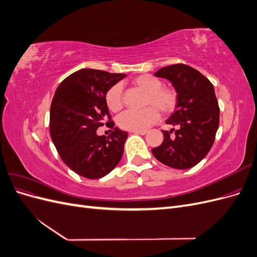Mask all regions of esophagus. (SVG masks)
Segmentation results:
<instances>
[{"instance_id": "obj_1", "label": "esophagus", "mask_w": 257, "mask_h": 257, "mask_svg": "<svg viewBox=\"0 0 257 257\" xmlns=\"http://www.w3.org/2000/svg\"><path fill=\"white\" fill-rule=\"evenodd\" d=\"M132 133L139 134V135H145V134H147V131H132Z\"/></svg>"}]
</instances>
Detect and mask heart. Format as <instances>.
<instances>
[{"mask_svg": "<svg viewBox=\"0 0 257 257\" xmlns=\"http://www.w3.org/2000/svg\"><path fill=\"white\" fill-rule=\"evenodd\" d=\"M134 87L146 93L145 108L142 111L127 110L118 118L119 126L126 131H145L159 120V112L170 113L178 103L177 92L172 88H163V81L152 75L138 76L132 81ZM105 102L109 110L118 112L122 109V88L120 84H114L108 89L105 94Z\"/></svg>", "mask_w": 257, "mask_h": 257, "instance_id": "1", "label": "heart"}]
</instances>
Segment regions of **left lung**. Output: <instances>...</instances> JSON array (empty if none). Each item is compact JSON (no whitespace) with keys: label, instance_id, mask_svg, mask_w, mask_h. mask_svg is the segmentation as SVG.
Segmentation results:
<instances>
[{"label":"left lung","instance_id":"8db88e82","mask_svg":"<svg viewBox=\"0 0 257 257\" xmlns=\"http://www.w3.org/2000/svg\"><path fill=\"white\" fill-rule=\"evenodd\" d=\"M154 75L172 82L178 103L166 121L177 130L163 131L164 141L153 148L152 153L169 167L191 168L208 154L219 128L220 108L213 84L197 69L185 64L160 68ZM173 130L174 138L170 135Z\"/></svg>","mask_w":257,"mask_h":257}]
</instances>
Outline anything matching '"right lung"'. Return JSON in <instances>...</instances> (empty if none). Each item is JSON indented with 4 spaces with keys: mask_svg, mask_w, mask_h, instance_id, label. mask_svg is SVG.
<instances>
[{
    "mask_svg": "<svg viewBox=\"0 0 257 257\" xmlns=\"http://www.w3.org/2000/svg\"><path fill=\"white\" fill-rule=\"evenodd\" d=\"M126 75L82 68L60 83L50 107V136L62 161L73 172L88 179H99L119 164L127 138L114 127L105 102L108 89ZM106 125L110 136L98 137L96 130Z\"/></svg>",
    "mask_w": 257,
    "mask_h": 257,
    "instance_id": "add662e5",
    "label": "right lung"
}]
</instances>
